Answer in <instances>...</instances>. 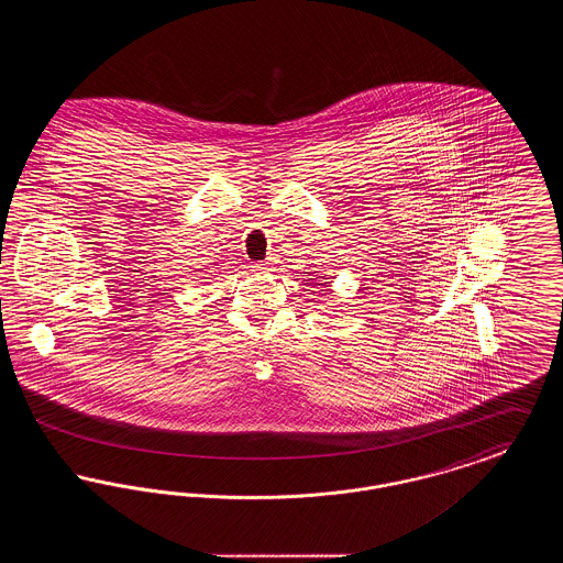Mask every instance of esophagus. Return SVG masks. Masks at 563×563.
<instances>
[{
	"instance_id": "34e87169",
	"label": "esophagus",
	"mask_w": 563,
	"mask_h": 563,
	"mask_svg": "<svg viewBox=\"0 0 563 563\" xmlns=\"http://www.w3.org/2000/svg\"><path fill=\"white\" fill-rule=\"evenodd\" d=\"M255 268L269 269V262H255Z\"/></svg>"
}]
</instances>
